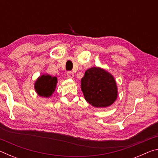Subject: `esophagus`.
Returning a JSON list of instances; mask_svg holds the SVG:
<instances>
[{
  "mask_svg": "<svg viewBox=\"0 0 158 158\" xmlns=\"http://www.w3.org/2000/svg\"><path fill=\"white\" fill-rule=\"evenodd\" d=\"M67 77H68L69 79H73L74 78V73H73V72L69 71L67 73Z\"/></svg>",
  "mask_w": 158,
  "mask_h": 158,
  "instance_id": "obj_1",
  "label": "esophagus"
}]
</instances>
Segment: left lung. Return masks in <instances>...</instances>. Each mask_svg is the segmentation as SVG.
<instances>
[{
	"label": "left lung",
	"mask_w": 158,
	"mask_h": 158,
	"mask_svg": "<svg viewBox=\"0 0 158 158\" xmlns=\"http://www.w3.org/2000/svg\"><path fill=\"white\" fill-rule=\"evenodd\" d=\"M81 81L85 100L92 106L106 107L116 100V81L113 76L104 69L96 67L87 69Z\"/></svg>",
	"instance_id": "obj_1"
}]
</instances>
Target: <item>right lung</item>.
Masks as SVG:
<instances>
[{"instance_id": "obj_1", "label": "right lung", "mask_w": 158, "mask_h": 158, "mask_svg": "<svg viewBox=\"0 0 158 158\" xmlns=\"http://www.w3.org/2000/svg\"><path fill=\"white\" fill-rule=\"evenodd\" d=\"M57 78L49 74L41 76L35 84V89L40 96L48 98L52 95L55 90Z\"/></svg>"}]
</instances>
